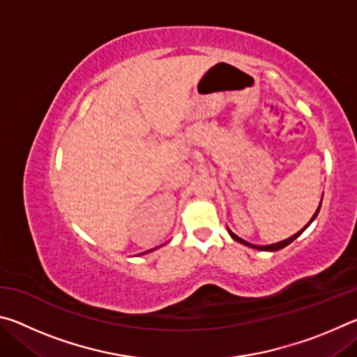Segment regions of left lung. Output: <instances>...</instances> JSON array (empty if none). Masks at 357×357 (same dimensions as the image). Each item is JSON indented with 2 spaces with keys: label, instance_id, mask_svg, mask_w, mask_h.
Wrapping results in <instances>:
<instances>
[{
  "label": "left lung",
  "instance_id": "obj_1",
  "mask_svg": "<svg viewBox=\"0 0 357 357\" xmlns=\"http://www.w3.org/2000/svg\"><path fill=\"white\" fill-rule=\"evenodd\" d=\"M323 202V200H321ZM321 202H319V206H318V209H317V213L313 214V217L312 219L309 220V223H307V225L302 228V229H299L298 233L296 234H293L291 238H288V239H283V241H280V243H275V244H271V245H255V244H250V243H247V241H244V239H241L239 236H236V234H234L231 229H228V233H229V236H231L234 241H238V243H241V244H244V245H249V247H252V249H257V250H266V252H275V250H280V249H283V247H287L288 244H291L293 241L298 238V236H301L302 233H304V229L310 225V223L315 220V217L318 215V213H319V208H321Z\"/></svg>",
  "mask_w": 357,
  "mask_h": 357
}]
</instances>
